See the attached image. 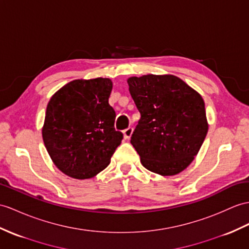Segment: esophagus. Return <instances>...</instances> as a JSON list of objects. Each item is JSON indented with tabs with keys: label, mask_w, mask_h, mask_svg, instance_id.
I'll return each instance as SVG.
<instances>
[{
	"label": "esophagus",
	"mask_w": 249,
	"mask_h": 249,
	"mask_svg": "<svg viewBox=\"0 0 249 249\" xmlns=\"http://www.w3.org/2000/svg\"><path fill=\"white\" fill-rule=\"evenodd\" d=\"M132 133H133V129L132 128H128L124 131V139H130V137L132 136Z\"/></svg>",
	"instance_id": "esophagus-1"
}]
</instances>
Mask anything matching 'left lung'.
<instances>
[{
	"label": "left lung",
	"instance_id": "left-lung-1",
	"mask_svg": "<svg viewBox=\"0 0 249 249\" xmlns=\"http://www.w3.org/2000/svg\"><path fill=\"white\" fill-rule=\"evenodd\" d=\"M128 83L141 113L131 143L142 166L160 175L185 170L208 132L202 96L173 75L131 77Z\"/></svg>",
	"mask_w": 249,
	"mask_h": 249
}]
</instances>
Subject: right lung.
<instances>
[{
	"label": "right lung",
	"mask_w": 249,
	"mask_h": 249,
	"mask_svg": "<svg viewBox=\"0 0 249 249\" xmlns=\"http://www.w3.org/2000/svg\"><path fill=\"white\" fill-rule=\"evenodd\" d=\"M107 78L74 80L60 89L46 107L42 136L59 170L71 178L95 177L110 163L124 134L114 128Z\"/></svg>",
	"instance_id": "obj_1"
}]
</instances>
